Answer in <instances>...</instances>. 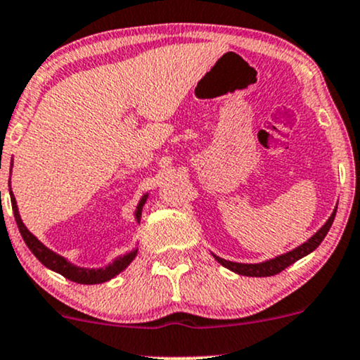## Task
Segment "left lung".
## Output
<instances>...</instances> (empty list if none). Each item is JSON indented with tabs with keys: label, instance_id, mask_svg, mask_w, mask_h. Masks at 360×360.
<instances>
[{
	"label": "left lung",
	"instance_id": "8db88e82",
	"mask_svg": "<svg viewBox=\"0 0 360 360\" xmlns=\"http://www.w3.org/2000/svg\"><path fill=\"white\" fill-rule=\"evenodd\" d=\"M335 211L337 210H333V213L330 214V218L327 219V223L323 224V226L310 238V240H307L304 245L297 246L295 250L288 251V253H285V255H280V257H276V258L266 259V262H262V263H236V262H228V259L216 257V255H213V257L218 259V263H221L223 266H226L228 270L235 271V274H238V275H245V276L276 275V274H280V271H283L287 266L292 265V263H295L297 259L307 257V255L311 253V251H314L320 243H322V240L327 236L328 229H330V226H332L333 218H335Z\"/></svg>",
	"mask_w": 360,
	"mask_h": 360
}]
</instances>
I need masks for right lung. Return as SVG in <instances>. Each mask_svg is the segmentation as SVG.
Here are the masks:
<instances>
[{
	"label": "right lung",
	"instance_id": "obj_1",
	"mask_svg": "<svg viewBox=\"0 0 360 360\" xmlns=\"http://www.w3.org/2000/svg\"><path fill=\"white\" fill-rule=\"evenodd\" d=\"M10 196H11L13 214H15L16 224H18V229H20L21 236H23L25 243H27L30 251H32L34 257L40 259V262L46 268H50V270L56 271V274L63 275L65 278H68V280H72V281H77V283H84V285L103 283V281L112 280L115 275H119L120 271L125 270V268L131 265L132 259L136 258L137 250H132L131 253L124 255V257L115 258L114 262H112L110 265H107L105 268H80V266L72 265V263L68 262V259H65L63 257H60V255H56L55 251H51L50 248H46V246L43 245L41 241L37 240V236H33L32 233L28 231V228L25 226L23 221H21L20 213H18V206H16V199H15V196H13L11 191H10ZM146 198H147V194H144V198L141 199V202H139V206H137V211H136V219H137V221H139V219H141L142 206H144Z\"/></svg>",
	"mask_w": 360,
	"mask_h": 360
}]
</instances>
